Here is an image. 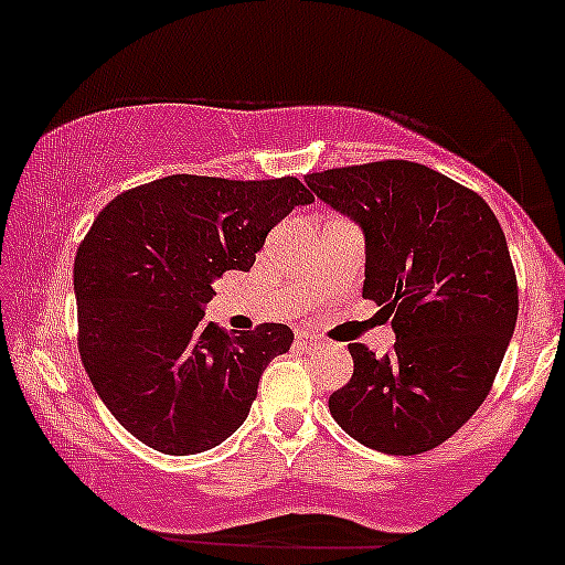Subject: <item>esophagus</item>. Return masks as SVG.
Instances as JSON below:
<instances>
[{"label": "esophagus", "mask_w": 565, "mask_h": 565, "mask_svg": "<svg viewBox=\"0 0 565 565\" xmlns=\"http://www.w3.org/2000/svg\"><path fill=\"white\" fill-rule=\"evenodd\" d=\"M297 342H300V345L308 350L310 345H316V337L308 334V332H297Z\"/></svg>", "instance_id": "esophagus-1"}]
</instances>
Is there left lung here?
<instances>
[{
  "mask_svg": "<svg viewBox=\"0 0 565 565\" xmlns=\"http://www.w3.org/2000/svg\"><path fill=\"white\" fill-rule=\"evenodd\" d=\"M305 183L364 231V297L395 332L385 359L348 345L353 377L329 412L374 451L436 449L483 404L515 332L502 225L478 193L414 161L313 172Z\"/></svg>",
  "mask_w": 565,
  "mask_h": 565,
  "instance_id": "8db88e82",
  "label": "left lung"
}]
</instances>
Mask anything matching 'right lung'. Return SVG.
<instances>
[{
  "instance_id": "right-lung-1",
  "label": "right lung",
  "mask_w": 565,
  "mask_h": 565,
  "mask_svg": "<svg viewBox=\"0 0 565 565\" xmlns=\"http://www.w3.org/2000/svg\"><path fill=\"white\" fill-rule=\"evenodd\" d=\"M313 204L297 178L170 174L116 196L74 260L79 353L125 430L161 454H199L244 425L287 323L228 334L204 321L225 270H249L265 236Z\"/></svg>"
}]
</instances>
